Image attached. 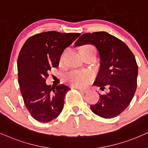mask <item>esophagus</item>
<instances>
[{"instance_id": "34e87169", "label": "esophagus", "mask_w": 148, "mask_h": 148, "mask_svg": "<svg viewBox=\"0 0 148 148\" xmlns=\"http://www.w3.org/2000/svg\"><path fill=\"white\" fill-rule=\"evenodd\" d=\"M74 88H76V89H79V90L81 91V92H83V93H87L88 92V90L87 89H82V88H80V87H74Z\"/></svg>"}]
</instances>
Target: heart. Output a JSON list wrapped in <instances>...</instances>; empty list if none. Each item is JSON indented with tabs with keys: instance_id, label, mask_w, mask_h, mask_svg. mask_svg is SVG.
Instances as JSON below:
<instances>
[{
	"instance_id": "b5f03b06",
	"label": "heart",
	"mask_w": 148,
	"mask_h": 148,
	"mask_svg": "<svg viewBox=\"0 0 148 148\" xmlns=\"http://www.w3.org/2000/svg\"><path fill=\"white\" fill-rule=\"evenodd\" d=\"M83 50L96 52L95 47L91 45L85 46ZM93 78V74L87 70H72L65 76V79L67 82L73 86L78 87H85L89 85Z\"/></svg>"
}]
</instances>
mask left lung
<instances>
[{"label": "left lung", "instance_id": "8db88e82", "mask_svg": "<svg viewBox=\"0 0 148 148\" xmlns=\"http://www.w3.org/2000/svg\"><path fill=\"white\" fill-rule=\"evenodd\" d=\"M89 44L96 46L101 60L94 85L102 91L106 86L109 89L106 94L99 93L98 102L90 108L103 118H113L128 107L135 93L138 75L135 57L124 42L104 31L85 33L74 44Z\"/></svg>", "mask_w": 148, "mask_h": 148}]
</instances>
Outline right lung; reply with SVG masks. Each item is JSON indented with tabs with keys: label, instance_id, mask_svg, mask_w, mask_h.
Returning a JSON list of instances; mask_svg holds the SVG:
<instances>
[{
	"label": "right lung",
	"instance_id": "1",
	"mask_svg": "<svg viewBox=\"0 0 148 148\" xmlns=\"http://www.w3.org/2000/svg\"><path fill=\"white\" fill-rule=\"evenodd\" d=\"M80 35L48 31L26 41L18 58L20 92L31 115L40 122H49L62 111L64 98L70 89L64 85L51 87L46 80L52 68L59 66L63 52Z\"/></svg>",
	"mask_w": 148,
	"mask_h": 148
}]
</instances>
